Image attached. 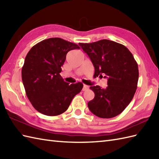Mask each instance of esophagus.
<instances>
[{"mask_svg":"<svg viewBox=\"0 0 159 159\" xmlns=\"http://www.w3.org/2000/svg\"><path fill=\"white\" fill-rule=\"evenodd\" d=\"M89 89V86L87 85H83V91H86Z\"/></svg>","mask_w":159,"mask_h":159,"instance_id":"obj_1","label":"esophagus"}]
</instances>
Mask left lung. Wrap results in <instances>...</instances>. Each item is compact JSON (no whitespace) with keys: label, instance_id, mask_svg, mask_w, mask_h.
<instances>
[{"label":"left lung","instance_id":"1","mask_svg":"<svg viewBox=\"0 0 159 159\" xmlns=\"http://www.w3.org/2000/svg\"><path fill=\"white\" fill-rule=\"evenodd\" d=\"M79 44L92 61L94 76L107 79L106 88L90 87L95 97L87 104L89 110L101 118L118 116L130 104L137 88L139 69L133 54L125 46L109 39Z\"/></svg>","mask_w":159,"mask_h":159}]
</instances>
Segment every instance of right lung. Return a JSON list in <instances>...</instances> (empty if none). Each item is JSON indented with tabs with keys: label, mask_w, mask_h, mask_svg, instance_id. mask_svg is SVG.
I'll list each match as a JSON object with an SVG mask.
<instances>
[{
	"label": "right lung",
	"mask_w": 159,
	"mask_h": 159,
	"mask_svg": "<svg viewBox=\"0 0 159 159\" xmlns=\"http://www.w3.org/2000/svg\"><path fill=\"white\" fill-rule=\"evenodd\" d=\"M77 48H80L76 43L54 38L38 43L26 55L22 68V83L26 96L38 112L59 116L82 90V83L69 85L60 75L67 53Z\"/></svg>",
	"instance_id": "obj_1"
}]
</instances>
